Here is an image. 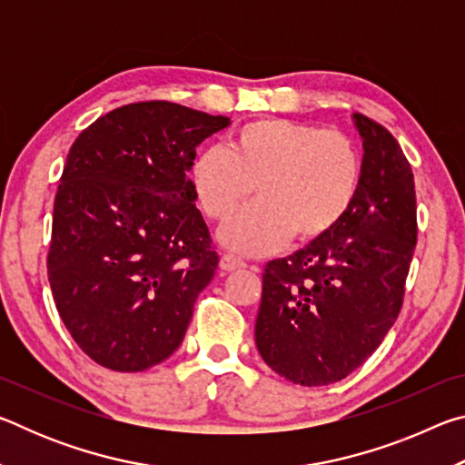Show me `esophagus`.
Here are the masks:
<instances>
[{"label":"esophagus","mask_w":465,"mask_h":465,"mask_svg":"<svg viewBox=\"0 0 465 465\" xmlns=\"http://www.w3.org/2000/svg\"><path fill=\"white\" fill-rule=\"evenodd\" d=\"M219 266H222V271H225V272H232V271L243 269V266H246V262L240 261V258L232 256V254H223V256H222V261H219Z\"/></svg>","instance_id":"esophagus-1"}]
</instances>
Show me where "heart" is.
I'll return each instance as SVG.
<instances>
[{
    "instance_id": "b5f03b06",
    "label": "heart",
    "mask_w": 465,
    "mask_h": 465,
    "mask_svg": "<svg viewBox=\"0 0 465 465\" xmlns=\"http://www.w3.org/2000/svg\"><path fill=\"white\" fill-rule=\"evenodd\" d=\"M363 176L359 149L338 131L287 119H256L225 149L204 147L188 168L201 213L225 222L254 188L256 203L219 232L223 246L264 256L293 240L324 238L355 203Z\"/></svg>"
}]
</instances>
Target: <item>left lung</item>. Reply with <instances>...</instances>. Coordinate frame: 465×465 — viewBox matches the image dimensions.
Here are the masks:
<instances>
[{
    "label": "left lung",
    "mask_w": 465,
    "mask_h": 465,
    "mask_svg": "<svg viewBox=\"0 0 465 465\" xmlns=\"http://www.w3.org/2000/svg\"><path fill=\"white\" fill-rule=\"evenodd\" d=\"M363 176L324 238L264 266L256 346L297 385L344 380L373 355L402 310L416 246L414 176L391 133L355 113Z\"/></svg>",
    "instance_id": "obj_1"
}]
</instances>
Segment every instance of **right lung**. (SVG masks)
<instances>
[{
	"label": "right lung",
	"instance_id": "right-lung-1",
	"mask_svg": "<svg viewBox=\"0 0 465 465\" xmlns=\"http://www.w3.org/2000/svg\"><path fill=\"white\" fill-rule=\"evenodd\" d=\"M227 116L166 100L110 110L80 133L54 196L46 271L54 305L98 365L166 361L219 256L186 172Z\"/></svg>",
	"mask_w": 465,
	"mask_h": 465
}]
</instances>
